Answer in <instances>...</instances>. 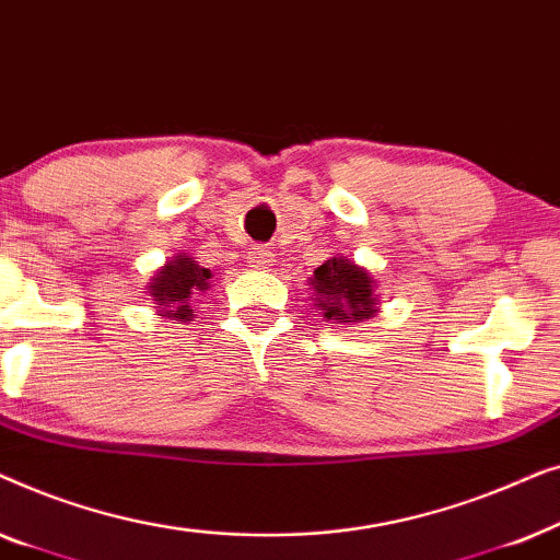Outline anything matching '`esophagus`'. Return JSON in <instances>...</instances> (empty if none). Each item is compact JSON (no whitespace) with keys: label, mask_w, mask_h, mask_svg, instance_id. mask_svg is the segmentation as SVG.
Segmentation results:
<instances>
[{"label":"esophagus","mask_w":560,"mask_h":560,"mask_svg":"<svg viewBox=\"0 0 560 560\" xmlns=\"http://www.w3.org/2000/svg\"><path fill=\"white\" fill-rule=\"evenodd\" d=\"M270 262H272V252L267 247H255L249 252V267H255V270H265Z\"/></svg>","instance_id":"obj_1"}]
</instances>
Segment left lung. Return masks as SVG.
<instances>
[{"label": "left lung", "instance_id": "8db88e82", "mask_svg": "<svg viewBox=\"0 0 560 560\" xmlns=\"http://www.w3.org/2000/svg\"><path fill=\"white\" fill-rule=\"evenodd\" d=\"M316 308L334 324H362L377 313L372 275L343 257H331L311 278Z\"/></svg>", "mask_w": 560, "mask_h": 560}]
</instances>
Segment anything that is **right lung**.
I'll use <instances>...</instances> for the list:
<instances>
[{
  "instance_id": "add662e5",
  "label": "right lung",
  "mask_w": 560,
  "mask_h": 560,
  "mask_svg": "<svg viewBox=\"0 0 560 560\" xmlns=\"http://www.w3.org/2000/svg\"><path fill=\"white\" fill-rule=\"evenodd\" d=\"M209 280L211 270H206V267L198 265L194 257L180 252L178 257H173L171 262L152 278L148 290L152 301H155L160 316L173 320H190L194 318L190 301L209 288Z\"/></svg>"
}]
</instances>
